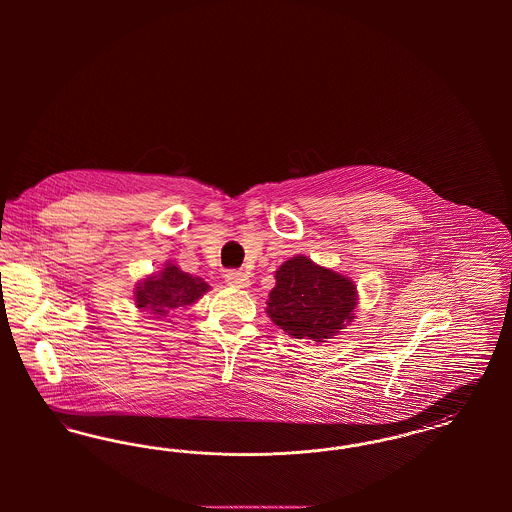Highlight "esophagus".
Segmentation results:
<instances>
[{"label": "esophagus", "instance_id": "34e87169", "mask_svg": "<svg viewBox=\"0 0 512 512\" xmlns=\"http://www.w3.org/2000/svg\"><path fill=\"white\" fill-rule=\"evenodd\" d=\"M224 278H226V284L234 286V288H247L249 286V276L242 270H228Z\"/></svg>", "mask_w": 512, "mask_h": 512}]
</instances>
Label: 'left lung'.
Returning <instances> with one entry per match:
<instances>
[{
  "label": "left lung",
  "instance_id": "1",
  "mask_svg": "<svg viewBox=\"0 0 512 512\" xmlns=\"http://www.w3.org/2000/svg\"><path fill=\"white\" fill-rule=\"evenodd\" d=\"M268 317L299 340L326 341L353 320L355 284L307 257H293L276 270Z\"/></svg>",
  "mask_w": 512,
  "mask_h": 512
}]
</instances>
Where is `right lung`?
<instances>
[{
  "mask_svg": "<svg viewBox=\"0 0 512 512\" xmlns=\"http://www.w3.org/2000/svg\"><path fill=\"white\" fill-rule=\"evenodd\" d=\"M207 290L209 286L201 278H194L169 263L159 276H151L140 284L134 297L138 309H147L163 317L167 309L192 305Z\"/></svg>",
  "mask_w": 512,
  "mask_h": 512,
  "instance_id": "1",
  "label": "right lung"
}]
</instances>
